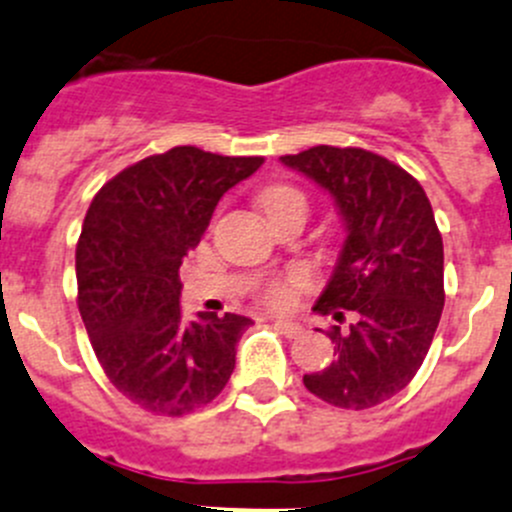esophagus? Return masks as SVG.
I'll return each mask as SVG.
<instances>
[{"label":"esophagus","mask_w":512,"mask_h":512,"mask_svg":"<svg viewBox=\"0 0 512 512\" xmlns=\"http://www.w3.org/2000/svg\"><path fill=\"white\" fill-rule=\"evenodd\" d=\"M275 327L285 337H297L302 332V327L297 325V322H292V320H275Z\"/></svg>","instance_id":"1"}]
</instances>
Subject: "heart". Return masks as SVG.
I'll use <instances>...</instances> for the list:
<instances>
[{
  "label": "heart",
  "mask_w": 512,
  "mask_h": 512,
  "mask_svg": "<svg viewBox=\"0 0 512 512\" xmlns=\"http://www.w3.org/2000/svg\"><path fill=\"white\" fill-rule=\"evenodd\" d=\"M290 202H305L300 192L290 185H275L267 187V190L262 192V207H265V212L282 205H290ZM310 285L312 277L307 275L305 270H292L287 272L285 277H277V280L267 282V285L262 287L260 297L265 305L275 307V310H287V307L295 305L297 297H300L302 292L310 290Z\"/></svg>",
  "instance_id": "heart-1"
}]
</instances>
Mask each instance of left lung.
Returning <instances> with one entry per match:
<instances>
[{
    "label": "left lung",
    "mask_w": 512,
    "mask_h": 512,
    "mask_svg": "<svg viewBox=\"0 0 512 512\" xmlns=\"http://www.w3.org/2000/svg\"><path fill=\"white\" fill-rule=\"evenodd\" d=\"M282 165L335 197L347 240L315 310L345 320L332 327L335 360L302 377L325 403L367 410L408 385L430 350L445 305L443 237L428 195L395 162L360 147L317 145Z\"/></svg>",
    "instance_id": "obj_1"
}]
</instances>
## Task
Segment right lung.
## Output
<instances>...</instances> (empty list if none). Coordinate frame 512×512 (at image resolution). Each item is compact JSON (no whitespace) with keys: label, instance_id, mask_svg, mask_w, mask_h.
Here are the masks:
<instances>
[{"label":"right lung","instance_id":"right-lung-1","mask_svg":"<svg viewBox=\"0 0 512 512\" xmlns=\"http://www.w3.org/2000/svg\"><path fill=\"white\" fill-rule=\"evenodd\" d=\"M265 157L172 147L114 175L94 195L77 242V305L104 375L142 410L167 418L212 403L235 370L250 317L180 310V267L217 202Z\"/></svg>","mask_w":512,"mask_h":512}]
</instances>
